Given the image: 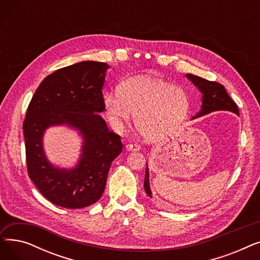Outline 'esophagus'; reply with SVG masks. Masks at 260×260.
<instances>
[{"mask_svg": "<svg viewBox=\"0 0 260 260\" xmlns=\"http://www.w3.org/2000/svg\"><path fill=\"white\" fill-rule=\"evenodd\" d=\"M126 149H127V151H139L140 144H138V143H128V144H126Z\"/></svg>", "mask_w": 260, "mask_h": 260, "instance_id": "1", "label": "esophagus"}]
</instances>
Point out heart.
<instances>
[{
    "label": "heart",
    "mask_w": 260,
    "mask_h": 260,
    "mask_svg": "<svg viewBox=\"0 0 260 260\" xmlns=\"http://www.w3.org/2000/svg\"><path fill=\"white\" fill-rule=\"evenodd\" d=\"M185 92L149 77L129 79L119 86L118 94L104 97L107 116L122 124L135 116V126L144 138L154 140L171 133L185 119L188 111Z\"/></svg>",
    "instance_id": "b5f03b06"
}]
</instances>
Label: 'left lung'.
<instances>
[{
	"label": "left lung",
	"instance_id": "8db88e82",
	"mask_svg": "<svg viewBox=\"0 0 260 260\" xmlns=\"http://www.w3.org/2000/svg\"><path fill=\"white\" fill-rule=\"evenodd\" d=\"M186 77L193 82V83L199 88L202 92V107L199 114L194 118L210 114L216 111H229L239 115V109L237 104L231 99L229 93L226 92L224 86L218 82L209 81L201 77L187 74ZM144 189L146 194L152 198L151 188L148 184V170L145 171V179H144Z\"/></svg>",
	"mask_w": 260,
	"mask_h": 260
}]
</instances>
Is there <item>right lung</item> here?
Listing matches in <instances>:
<instances>
[{
    "label": "right lung",
    "mask_w": 260,
    "mask_h": 260,
    "mask_svg": "<svg viewBox=\"0 0 260 260\" xmlns=\"http://www.w3.org/2000/svg\"><path fill=\"white\" fill-rule=\"evenodd\" d=\"M106 63L83 61L48 75L39 85L23 122L29 178L46 199L66 209L97 202L105 188L112 162L122 152L120 136L107 128L98 114L105 109L102 87ZM78 128L85 138L78 167L54 169L43 153L42 137L50 125Z\"/></svg>",
    "instance_id": "obj_1"
}]
</instances>
